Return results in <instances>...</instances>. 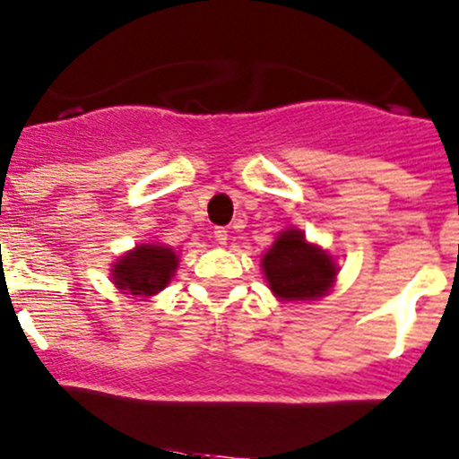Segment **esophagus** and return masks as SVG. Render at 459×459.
Here are the masks:
<instances>
[{
    "label": "esophagus",
    "mask_w": 459,
    "mask_h": 459,
    "mask_svg": "<svg viewBox=\"0 0 459 459\" xmlns=\"http://www.w3.org/2000/svg\"><path fill=\"white\" fill-rule=\"evenodd\" d=\"M213 235H215V241H218V244H226V239H229V230H226L224 226H218V229L213 230Z\"/></svg>",
    "instance_id": "obj_1"
}]
</instances>
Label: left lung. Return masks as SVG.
Returning a JSON list of instances; mask_svg holds the SVG:
<instances>
[{
  "mask_svg": "<svg viewBox=\"0 0 459 459\" xmlns=\"http://www.w3.org/2000/svg\"><path fill=\"white\" fill-rule=\"evenodd\" d=\"M264 272L270 290L283 300H314L335 279V264L325 250L307 244L300 230H283L264 255Z\"/></svg>",
  "mask_w": 459,
  "mask_h": 459,
  "instance_id": "obj_1",
  "label": "left lung"
}]
</instances>
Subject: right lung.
<instances>
[{"instance_id":"obj_1","label":"right lung","mask_w":459,"mask_h":459,"mask_svg":"<svg viewBox=\"0 0 459 459\" xmlns=\"http://www.w3.org/2000/svg\"><path fill=\"white\" fill-rule=\"evenodd\" d=\"M178 256L168 246L143 244L115 264L113 281L133 296H152L172 281Z\"/></svg>"}]
</instances>
